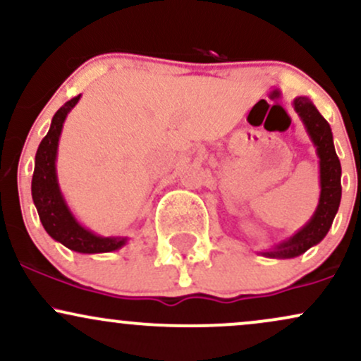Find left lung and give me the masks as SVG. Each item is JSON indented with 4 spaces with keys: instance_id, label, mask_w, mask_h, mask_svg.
I'll use <instances>...</instances> for the list:
<instances>
[{
    "instance_id": "obj_1",
    "label": "left lung",
    "mask_w": 361,
    "mask_h": 361,
    "mask_svg": "<svg viewBox=\"0 0 361 361\" xmlns=\"http://www.w3.org/2000/svg\"><path fill=\"white\" fill-rule=\"evenodd\" d=\"M293 106L317 147V156L321 159V198H319L316 214L307 226L302 227L288 241L279 244L273 251L264 252L271 258H293L307 251L314 244L321 243L334 221L339 200H341V164L334 151L333 132H331L329 123L319 114L309 98L299 97L293 102Z\"/></svg>"
}]
</instances>
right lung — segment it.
I'll return each mask as SVG.
<instances>
[{
	"mask_svg": "<svg viewBox=\"0 0 361 361\" xmlns=\"http://www.w3.org/2000/svg\"><path fill=\"white\" fill-rule=\"evenodd\" d=\"M81 94L66 102L54 115L51 128L42 139L35 154V169L32 176V198L40 222L51 238L78 252H110L126 244L123 238H100L81 227L66 207L57 186L56 154L57 142L66 115L76 105Z\"/></svg>",
	"mask_w": 361,
	"mask_h": 361,
	"instance_id": "1",
	"label": "right lung"
}]
</instances>
